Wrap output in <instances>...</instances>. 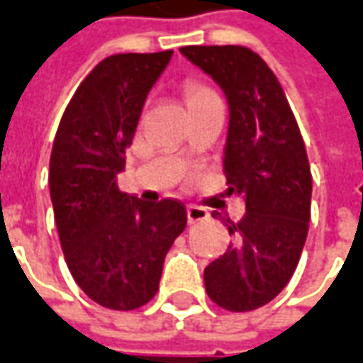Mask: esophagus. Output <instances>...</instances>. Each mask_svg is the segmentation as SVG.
<instances>
[{"label":"esophagus","instance_id":"34e87169","mask_svg":"<svg viewBox=\"0 0 363 363\" xmlns=\"http://www.w3.org/2000/svg\"><path fill=\"white\" fill-rule=\"evenodd\" d=\"M207 218H209V213L203 209V207L187 205V220H189V225H194V223H203V220H207Z\"/></svg>","mask_w":363,"mask_h":363}]
</instances>
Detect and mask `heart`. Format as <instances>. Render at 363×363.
<instances>
[{"instance_id":"b5f03b06","label":"heart","mask_w":363,"mask_h":363,"mask_svg":"<svg viewBox=\"0 0 363 363\" xmlns=\"http://www.w3.org/2000/svg\"><path fill=\"white\" fill-rule=\"evenodd\" d=\"M217 95L211 91L209 87L201 86V84H187L186 86V99H187V107L194 104H199V101H205V99H213Z\"/></svg>"}]
</instances>
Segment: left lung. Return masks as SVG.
Returning <instances> with one entry per match:
<instances>
[{
	"label": "left lung",
	"mask_w": 363,
	"mask_h": 363,
	"mask_svg": "<svg viewBox=\"0 0 363 363\" xmlns=\"http://www.w3.org/2000/svg\"><path fill=\"white\" fill-rule=\"evenodd\" d=\"M179 52L215 79L228 104L223 169L227 194L246 213L228 223L227 252L205 268L218 307L254 311L291 279L307 240L313 177L297 121L276 74L246 46H184Z\"/></svg>",
	"instance_id": "1"
}]
</instances>
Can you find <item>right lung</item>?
Wrapping results in <instances>:
<instances>
[{"label": "right lung", "instance_id": "obj_1", "mask_svg": "<svg viewBox=\"0 0 363 363\" xmlns=\"http://www.w3.org/2000/svg\"><path fill=\"white\" fill-rule=\"evenodd\" d=\"M172 54L101 60L76 89L54 138L48 186L64 258L82 291L113 311L152 299L164 258L187 225L182 201L146 203L117 186L148 91Z\"/></svg>", "mask_w": 363, "mask_h": 363}]
</instances>
